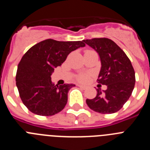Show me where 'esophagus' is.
<instances>
[{"label": "esophagus", "mask_w": 150, "mask_h": 150, "mask_svg": "<svg viewBox=\"0 0 150 150\" xmlns=\"http://www.w3.org/2000/svg\"><path fill=\"white\" fill-rule=\"evenodd\" d=\"M77 86L79 87V88H81L82 89H86L87 87L86 86H82V85H77Z\"/></svg>", "instance_id": "1"}]
</instances>
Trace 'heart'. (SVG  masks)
Here are the masks:
<instances>
[{"label":"heart","instance_id":"1","mask_svg":"<svg viewBox=\"0 0 150 150\" xmlns=\"http://www.w3.org/2000/svg\"><path fill=\"white\" fill-rule=\"evenodd\" d=\"M87 51H88V50H87ZM90 76H91L90 74L83 73V74H77V75H76V76H75V79H76V81L79 82V83H87V82L89 80Z\"/></svg>","mask_w":150,"mask_h":150}]
</instances>
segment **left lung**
<instances>
[{"label":"left lung","instance_id":"left-lung-1","mask_svg":"<svg viewBox=\"0 0 150 150\" xmlns=\"http://www.w3.org/2000/svg\"><path fill=\"white\" fill-rule=\"evenodd\" d=\"M83 41L99 54L101 69L97 82L107 86L104 93L98 88L95 98L86 99L87 105L103 114L117 112L126 103L134 88L135 73L132 62L112 40L101 38Z\"/></svg>","mask_w":150,"mask_h":150}]
</instances>
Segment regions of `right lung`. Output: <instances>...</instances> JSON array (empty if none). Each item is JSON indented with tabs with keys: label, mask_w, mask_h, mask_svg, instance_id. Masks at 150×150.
I'll use <instances>...</instances> for the list:
<instances>
[{
	"label": "right lung",
	"mask_w": 150,
	"mask_h": 150,
	"mask_svg": "<svg viewBox=\"0 0 150 150\" xmlns=\"http://www.w3.org/2000/svg\"><path fill=\"white\" fill-rule=\"evenodd\" d=\"M86 46L82 41L47 39L30 47L22 56L16 81L22 103L39 116L55 115L64 108L67 93L74 84L57 86L51 81L54 68L61 66L72 51Z\"/></svg>",
	"instance_id": "right-lung-1"
}]
</instances>
